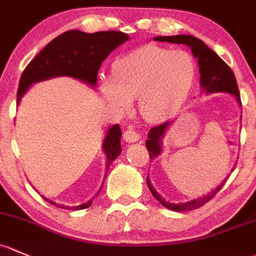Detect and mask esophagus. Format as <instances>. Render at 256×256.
<instances>
[{"label": "esophagus", "mask_w": 256, "mask_h": 256, "mask_svg": "<svg viewBox=\"0 0 256 256\" xmlns=\"http://www.w3.org/2000/svg\"><path fill=\"white\" fill-rule=\"evenodd\" d=\"M124 138H125V141L128 142H136L137 140L140 138V135L138 132L134 130L132 128H128V130L124 132Z\"/></svg>", "instance_id": "1"}]
</instances>
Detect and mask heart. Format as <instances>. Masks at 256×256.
<instances>
[{"label": "heart", "instance_id": "b5f03b06", "mask_svg": "<svg viewBox=\"0 0 256 256\" xmlns=\"http://www.w3.org/2000/svg\"><path fill=\"white\" fill-rule=\"evenodd\" d=\"M192 56L185 50L144 45L112 64V76L100 80L102 93L114 108L128 109L138 98V109L148 121L166 119L186 100L195 78Z\"/></svg>", "mask_w": 256, "mask_h": 256}]
</instances>
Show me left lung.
<instances>
[{
	"label": "left lung",
	"instance_id": "obj_1",
	"mask_svg": "<svg viewBox=\"0 0 256 256\" xmlns=\"http://www.w3.org/2000/svg\"><path fill=\"white\" fill-rule=\"evenodd\" d=\"M156 42H173V44H185L188 46L192 48V51L196 58H198V71H200V82L201 87L204 88V90H206L207 93H214V92H227L233 94L236 96V100L240 103V93H239L238 84H236V80L233 71L230 70V67L228 66L222 58L214 52V50L210 49L208 46L202 42V40L198 39V38L192 36H157L154 38ZM169 125L168 122L160 124V125L154 126L150 130L148 140L146 141V147L147 150L150 153V158L153 160L154 157L160 156V140L166 134V128ZM223 182L222 185L218 188H216V190H214L211 194L205 196V198H196V200L189 201V202H182V204H172L166 201L160 196V194H157L153 186L150 185L148 178H147V185H148V189L152 192V195L160 201V204L166 208L172 210V211H192V210L198 208V207L204 206L206 202H208L211 198H214V196L222 189V186L224 185Z\"/></svg>",
	"mask_w": 256,
	"mask_h": 256
}]
</instances>
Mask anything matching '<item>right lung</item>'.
Wrapping results in <instances>:
<instances>
[{
  "instance_id": "add662e5",
  "label": "right lung",
  "mask_w": 256,
  "mask_h": 256,
  "mask_svg": "<svg viewBox=\"0 0 256 256\" xmlns=\"http://www.w3.org/2000/svg\"><path fill=\"white\" fill-rule=\"evenodd\" d=\"M128 39L122 32L108 30L88 34L80 30H68L56 36L30 61L20 76L17 93V106L32 83L56 76H70L96 86L98 70L102 62L112 50ZM121 128L114 125L108 131L103 150L106 154V172L112 160L121 152ZM103 188V186H102ZM102 190V189H100ZM46 200V198H45ZM51 205L64 210H83L92 205V201L80 206L58 205L46 200Z\"/></svg>"
}]
</instances>
